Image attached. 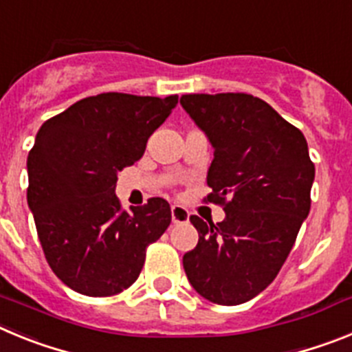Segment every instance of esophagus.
<instances>
[{
	"label": "esophagus",
	"mask_w": 352,
	"mask_h": 352,
	"mask_svg": "<svg viewBox=\"0 0 352 352\" xmlns=\"http://www.w3.org/2000/svg\"><path fill=\"white\" fill-rule=\"evenodd\" d=\"M170 217H173V223H183V222H188L190 213H188L186 208L179 206V204H174V206L170 208Z\"/></svg>",
	"instance_id": "obj_1"
}]
</instances>
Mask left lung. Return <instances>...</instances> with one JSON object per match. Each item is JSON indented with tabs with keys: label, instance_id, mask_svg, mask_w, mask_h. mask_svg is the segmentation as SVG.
Masks as SVG:
<instances>
[{
	"label": "left lung",
	"instance_id": "left-lung-1",
	"mask_svg": "<svg viewBox=\"0 0 352 352\" xmlns=\"http://www.w3.org/2000/svg\"><path fill=\"white\" fill-rule=\"evenodd\" d=\"M179 102L214 148L204 203L226 211L219 223L192 214L199 241L183 268L206 300L245 303L275 280L309 214L316 176L309 146L257 96L197 93Z\"/></svg>",
	"mask_w": 352,
	"mask_h": 352
}]
</instances>
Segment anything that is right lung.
<instances>
[{
  "instance_id": "right-lung-1",
  "label": "right lung",
  "mask_w": 352,
  "mask_h": 352,
  "mask_svg": "<svg viewBox=\"0 0 352 352\" xmlns=\"http://www.w3.org/2000/svg\"><path fill=\"white\" fill-rule=\"evenodd\" d=\"M176 104L178 95L100 93L40 126L28 155V204L49 266L76 292L113 296L130 287L146 248L169 227L166 199L125 211L114 188Z\"/></svg>"
}]
</instances>
